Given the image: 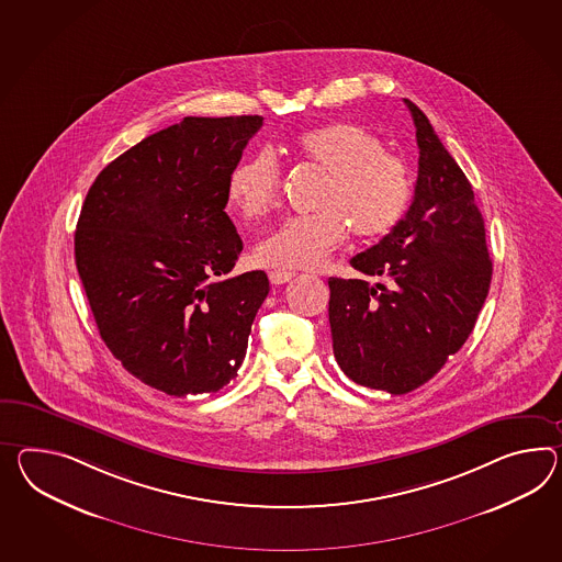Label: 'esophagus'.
I'll return each instance as SVG.
<instances>
[{
  "label": "esophagus",
  "instance_id": "obj_1",
  "mask_svg": "<svg viewBox=\"0 0 562 562\" xmlns=\"http://www.w3.org/2000/svg\"><path fill=\"white\" fill-rule=\"evenodd\" d=\"M294 276H296L294 272H286V270H272V272H270V282L276 284V286H280V284L290 282Z\"/></svg>",
  "mask_w": 562,
  "mask_h": 562
}]
</instances>
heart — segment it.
<instances>
[{"mask_svg":"<svg viewBox=\"0 0 562 562\" xmlns=\"http://www.w3.org/2000/svg\"><path fill=\"white\" fill-rule=\"evenodd\" d=\"M294 156L325 175L313 215L282 221L256 246V260L270 268H316L342 246L347 227L359 239L392 232L412 201L408 165L382 139L351 122L304 130L292 142ZM282 175L270 151L251 154L233 168L227 196L247 221L266 217L280 196Z\"/></svg>","mask_w":562,"mask_h":562,"instance_id":"obj_1","label":"heart"}]
</instances>
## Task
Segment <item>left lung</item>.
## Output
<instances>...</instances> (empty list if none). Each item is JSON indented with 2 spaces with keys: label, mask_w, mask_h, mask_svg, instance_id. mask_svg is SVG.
<instances>
[{
  "label": "left lung",
  "mask_w": 562,
  "mask_h": 562,
  "mask_svg": "<svg viewBox=\"0 0 562 562\" xmlns=\"http://www.w3.org/2000/svg\"><path fill=\"white\" fill-rule=\"evenodd\" d=\"M418 179L406 215L351 266L385 284L329 278L333 353L371 390L408 394L435 378L480 316L492 284L485 223L465 172L411 99Z\"/></svg>",
  "instance_id": "obj_1"
}]
</instances>
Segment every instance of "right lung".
<instances>
[{
	"mask_svg": "<svg viewBox=\"0 0 562 562\" xmlns=\"http://www.w3.org/2000/svg\"><path fill=\"white\" fill-rule=\"evenodd\" d=\"M260 115L184 117L105 166L82 203L75 261L101 339L168 396L217 392L237 375L261 270L229 276L244 244L227 180Z\"/></svg>",
	"mask_w": 562,
	"mask_h": 562,
	"instance_id": "add662e5",
	"label": "right lung"
}]
</instances>
